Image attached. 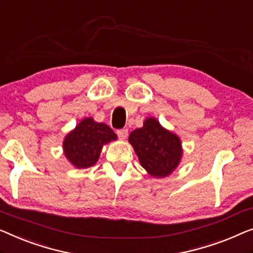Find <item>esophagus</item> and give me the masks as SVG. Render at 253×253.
I'll use <instances>...</instances> for the list:
<instances>
[{
    "label": "esophagus",
    "instance_id": "obj_1",
    "mask_svg": "<svg viewBox=\"0 0 253 253\" xmlns=\"http://www.w3.org/2000/svg\"><path fill=\"white\" fill-rule=\"evenodd\" d=\"M116 133H118L120 139H126L127 137V130L126 129H120V130L116 131Z\"/></svg>",
    "mask_w": 253,
    "mask_h": 253
}]
</instances>
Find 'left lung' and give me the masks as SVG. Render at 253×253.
<instances>
[{
  "label": "left lung",
  "mask_w": 253,
  "mask_h": 253,
  "mask_svg": "<svg viewBox=\"0 0 253 253\" xmlns=\"http://www.w3.org/2000/svg\"><path fill=\"white\" fill-rule=\"evenodd\" d=\"M141 167L153 177H167L178 167L181 159V144L177 135L163 129L155 119H147L144 126L130 133Z\"/></svg>",
  "instance_id": "left-lung-1"
}]
</instances>
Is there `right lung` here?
<instances>
[{
  "instance_id": "add662e5",
  "label": "right lung",
  "mask_w": 253,
  "mask_h": 253,
  "mask_svg": "<svg viewBox=\"0 0 253 253\" xmlns=\"http://www.w3.org/2000/svg\"><path fill=\"white\" fill-rule=\"evenodd\" d=\"M115 139L116 134L108 126L84 119L65 138V155L76 168H89L99 159L102 145Z\"/></svg>"
}]
</instances>
